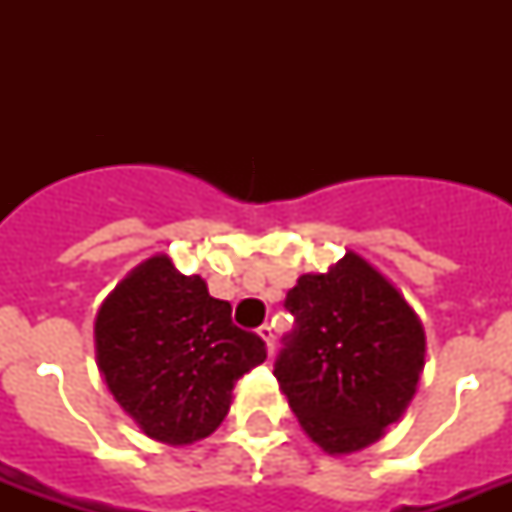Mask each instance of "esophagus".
Here are the masks:
<instances>
[{"mask_svg": "<svg viewBox=\"0 0 512 512\" xmlns=\"http://www.w3.org/2000/svg\"><path fill=\"white\" fill-rule=\"evenodd\" d=\"M257 335H260L265 340L268 356H273V350H276V340H273V327H271V324H263V327L257 329Z\"/></svg>", "mask_w": 512, "mask_h": 512, "instance_id": "34e87169", "label": "esophagus"}]
</instances>
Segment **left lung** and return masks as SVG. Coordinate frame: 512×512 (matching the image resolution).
<instances>
[{
	"label": "left lung",
	"instance_id": "obj_1",
	"mask_svg": "<svg viewBox=\"0 0 512 512\" xmlns=\"http://www.w3.org/2000/svg\"><path fill=\"white\" fill-rule=\"evenodd\" d=\"M295 329L273 374L297 422L327 454L374 444L404 414L425 366V329L401 292L348 252L305 273L284 300Z\"/></svg>",
	"mask_w": 512,
	"mask_h": 512
}]
</instances>
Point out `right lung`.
Masks as SVG:
<instances>
[{
  "instance_id": "obj_1",
  "label": "right lung",
  "mask_w": 512,
  "mask_h": 512,
  "mask_svg": "<svg viewBox=\"0 0 512 512\" xmlns=\"http://www.w3.org/2000/svg\"><path fill=\"white\" fill-rule=\"evenodd\" d=\"M98 369L124 412L154 441L207 438L231 409L241 374L265 361V342L231 321L201 276L167 255L148 257L116 284L95 319Z\"/></svg>"
}]
</instances>
